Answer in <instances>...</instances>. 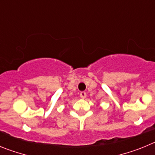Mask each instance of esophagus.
<instances>
[{
	"instance_id": "obj_1",
	"label": "esophagus",
	"mask_w": 155,
	"mask_h": 155,
	"mask_svg": "<svg viewBox=\"0 0 155 155\" xmlns=\"http://www.w3.org/2000/svg\"><path fill=\"white\" fill-rule=\"evenodd\" d=\"M86 96H87V94H86V92H84V91H81L80 93V97L81 98H85Z\"/></svg>"
}]
</instances>
